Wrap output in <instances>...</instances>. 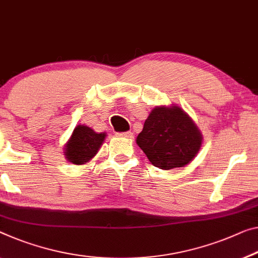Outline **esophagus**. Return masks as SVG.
<instances>
[{
	"label": "esophagus",
	"instance_id": "esophagus-1",
	"mask_svg": "<svg viewBox=\"0 0 258 258\" xmlns=\"http://www.w3.org/2000/svg\"><path fill=\"white\" fill-rule=\"evenodd\" d=\"M120 137H124V138H129V140H132L134 138V134L132 132H126V133H120L117 134Z\"/></svg>",
	"mask_w": 258,
	"mask_h": 258
}]
</instances>
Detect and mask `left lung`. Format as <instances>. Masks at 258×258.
Masks as SVG:
<instances>
[{"instance_id": "1", "label": "left lung", "mask_w": 258, "mask_h": 258, "mask_svg": "<svg viewBox=\"0 0 258 258\" xmlns=\"http://www.w3.org/2000/svg\"><path fill=\"white\" fill-rule=\"evenodd\" d=\"M203 136L179 106H157L150 112L137 145L156 167L167 170L184 167L201 150Z\"/></svg>"}]
</instances>
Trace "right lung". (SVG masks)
Returning <instances> with one entry per match:
<instances>
[{"label": "right lung", "mask_w": 258, "mask_h": 258, "mask_svg": "<svg viewBox=\"0 0 258 258\" xmlns=\"http://www.w3.org/2000/svg\"><path fill=\"white\" fill-rule=\"evenodd\" d=\"M106 133H97L90 126L78 124L64 145L66 159L74 165H84L98 153Z\"/></svg>", "instance_id": "1"}]
</instances>
